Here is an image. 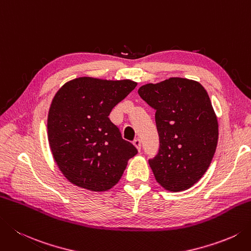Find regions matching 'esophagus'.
<instances>
[{"label":"esophagus","instance_id":"34e87169","mask_svg":"<svg viewBox=\"0 0 251 251\" xmlns=\"http://www.w3.org/2000/svg\"><path fill=\"white\" fill-rule=\"evenodd\" d=\"M132 144H134V146L137 148V150L140 151L141 149V140L139 138H136L134 141H132Z\"/></svg>","mask_w":251,"mask_h":251}]
</instances>
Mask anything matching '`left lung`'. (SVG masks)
Instances as JSON below:
<instances>
[{
  "label": "left lung",
  "instance_id": "obj_1",
  "mask_svg": "<svg viewBox=\"0 0 251 251\" xmlns=\"http://www.w3.org/2000/svg\"><path fill=\"white\" fill-rule=\"evenodd\" d=\"M138 93L155 110L160 148L149 164L156 181L170 191L190 188L209 169L218 145L208 92L198 81L172 77L141 86Z\"/></svg>",
  "mask_w": 251,
  "mask_h": 251
}]
</instances>
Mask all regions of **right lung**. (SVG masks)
I'll use <instances>...</instances> for the list:
<instances>
[{
    "mask_svg": "<svg viewBox=\"0 0 251 251\" xmlns=\"http://www.w3.org/2000/svg\"><path fill=\"white\" fill-rule=\"evenodd\" d=\"M137 82L79 77L54 96L48 139L58 169L78 187L105 191L119 183L136 147L122 138L109 115Z\"/></svg>",
    "mask_w": 251,
    "mask_h": 251,
    "instance_id": "add662e5",
    "label": "right lung"
}]
</instances>
